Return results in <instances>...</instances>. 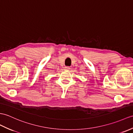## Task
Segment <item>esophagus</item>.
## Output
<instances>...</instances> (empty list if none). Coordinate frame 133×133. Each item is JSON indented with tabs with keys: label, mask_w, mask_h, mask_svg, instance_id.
<instances>
[{
	"label": "esophagus",
	"mask_w": 133,
	"mask_h": 133,
	"mask_svg": "<svg viewBox=\"0 0 133 133\" xmlns=\"http://www.w3.org/2000/svg\"><path fill=\"white\" fill-rule=\"evenodd\" d=\"M70 69V68L69 67H65L64 68V70L66 71H69Z\"/></svg>",
	"instance_id": "1"
}]
</instances>
